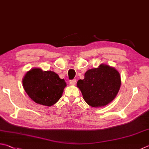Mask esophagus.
<instances>
[{"label": "esophagus", "mask_w": 149, "mask_h": 149, "mask_svg": "<svg viewBox=\"0 0 149 149\" xmlns=\"http://www.w3.org/2000/svg\"><path fill=\"white\" fill-rule=\"evenodd\" d=\"M69 83H70V84H71V85L74 86L76 83H77V80H71L69 81Z\"/></svg>", "instance_id": "obj_1"}]
</instances>
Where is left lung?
I'll use <instances>...</instances> for the list:
<instances>
[{
  "label": "left lung",
  "mask_w": 149,
  "mask_h": 149,
  "mask_svg": "<svg viewBox=\"0 0 149 149\" xmlns=\"http://www.w3.org/2000/svg\"><path fill=\"white\" fill-rule=\"evenodd\" d=\"M120 85L119 71L113 67L101 63L97 68L88 70L84 79L78 81L77 86L89 106L100 108L114 100Z\"/></svg>",
  "instance_id": "8db88e82"
}]
</instances>
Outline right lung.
<instances>
[{
	"mask_svg": "<svg viewBox=\"0 0 149 149\" xmlns=\"http://www.w3.org/2000/svg\"><path fill=\"white\" fill-rule=\"evenodd\" d=\"M22 86L29 97L36 103L52 106L62 96L67 84L54 71L33 68L25 74Z\"/></svg>",
	"mask_w": 149,
	"mask_h": 149,
	"instance_id": "obj_1",
	"label": "right lung"
}]
</instances>
